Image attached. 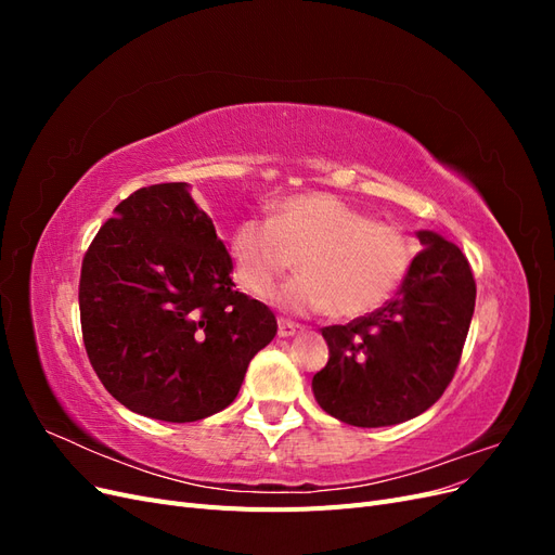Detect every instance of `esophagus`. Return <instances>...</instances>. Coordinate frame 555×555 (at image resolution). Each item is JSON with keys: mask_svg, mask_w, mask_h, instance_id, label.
Listing matches in <instances>:
<instances>
[{"mask_svg": "<svg viewBox=\"0 0 555 555\" xmlns=\"http://www.w3.org/2000/svg\"><path fill=\"white\" fill-rule=\"evenodd\" d=\"M306 328L300 326V324H294V322H287V319H280L278 322V335L280 338H292V335H298V333H304Z\"/></svg>", "mask_w": 555, "mask_h": 555, "instance_id": "34e87169", "label": "esophagus"}]
</instances>
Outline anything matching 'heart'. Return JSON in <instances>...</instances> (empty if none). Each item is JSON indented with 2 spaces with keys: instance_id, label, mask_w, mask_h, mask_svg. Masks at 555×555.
Segmentation results:
<instances>
[{
  "instance_id": "b5f03b06",
  "label": "heart",
  "mask_w": 555,
  "mask_h": 555,
  "mask_svg": "<svg viewBox=\"0 0 555 555\" xmlns=\"http://www.w3.org/2000/svg\"><path fill=\"white\" fill-rule=\"evenodd\" d=\"M233 278L255 298L273 294L296 259L300 273L278 292L284 310L354 319L389 300L414 261V243L398 227L328 192L280 201L271 220L247 217L231 233Z\"/></svg>"
}]
</instances>
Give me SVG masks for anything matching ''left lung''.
Segmentation results:
<instances>
[{
  "label": "left lung",
  "mask_w": 555,
  "mask_h": 555,
  "mask_svg": "<svg viewBox=\"0 0 555 555\" xmlns=\"http://www.w3.org/2000/svg\"><path fill=\"white\" fill-rule=\"evenodd\" d=\"M396 298L347 326L322 328L328 363L312 377L319 408L359 428L410 422L449 386L473 322L477 287L463 251L416 231Z\"/></svg>",
  "instance_id": "8db88e82"
}]
</instances>
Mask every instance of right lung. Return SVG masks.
Wrapping results in <instances>:
<instances>
[{
  "label": "right lung",
  "instance_id": "1",
  "mask_svg": "<svg viewBox=\"0 0 555 555\" xmlns=\"http://www.w3.org/2000/svg\"><path fill=\"white\" fill-rule=\"evenodd\" d=\"M231 271L188 182L150 184L117 204L78 289L82 340L115 400L169 424L231 405L278 333L275 314L233 289Z\"/></svg>",
  "mask_w": 555,
  "mask_h": 555
}]
</instances>
